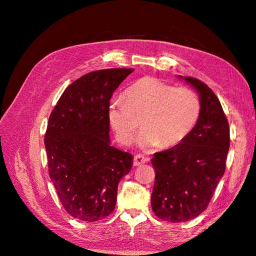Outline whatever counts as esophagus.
<instances>
[{"label": "esophagus", "instance_id": "esophagus-1", "mask_svg": "<svg viewBox=\"0 0 256 256\" xmlns=\"http://www.w3.org/2000/svg\"><path fill=\"white\" fill-rule=\"evenodd\" d=\"M146 162H148V158L144 157V156H142V154H136V156H134V158H133L134 166H140V164H144Z\"/></svg>", "mask_w": 256, "mask_h": 256}]
</instances>
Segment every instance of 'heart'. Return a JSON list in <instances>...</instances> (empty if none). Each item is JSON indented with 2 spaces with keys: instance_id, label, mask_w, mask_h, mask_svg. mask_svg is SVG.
Wrapping results in <instances>:
<instances>
[{
  "instance_id": "obj_1",
  "label": "heart",
  "mask_w": 256,
  "mask_h": 256,
  "mask_svg": "<svg viewBox=\"0 0 256 256\" xmlns=\"http://www.w3.org/2000/svg\"><path fill=\"white\" fill-rule=\"evenodd\" d=\"M200 112V99L192 89L146 76L128 86L124 99H112L107 118L120 144H131L140 126L138 120H141L144 130L138 138V144L142 148L159 144L168 148L188 136Z\"/></svg>"
}]
</instances>
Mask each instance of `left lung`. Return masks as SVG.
<instances>
[{"label": "left lung", "mask_w": 256, "mask_h": 256, "mask_svg": "<svg viewBox=\"0 0 256 256\" xmlns=\"http://www.w3.org/2000/svg\"><path fill=\"white\" fill-rule=\"evenodd\" d=\"M200 94L196 126L180 144L151 159L154 185L152 211L170 222H183L204 211L226 170L229 124L218 97L204 82L184 76Z\"/></svg>", "instance_id": "obj_1"}]
</instances>
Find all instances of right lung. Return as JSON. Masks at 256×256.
Here are the masks:
<instances>
[{"label":"right lung","instance_id":"1","mask_svg":"<svg viewBox=\"0 0 256 256\" xmlns=\"http://www.w3.org/2000/svg\"><path fill=\"white\" fill-rule=\"evenodd\" d=\"M133 68H106L68 86L52 110L45 133L48 174L64 209L94 222L115 209L120 180L132 168L131 154L110 146L107 108Z\"/></svg>","mask_w":256,"mask_h":256}]
</instances>
